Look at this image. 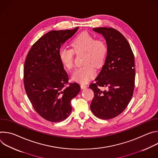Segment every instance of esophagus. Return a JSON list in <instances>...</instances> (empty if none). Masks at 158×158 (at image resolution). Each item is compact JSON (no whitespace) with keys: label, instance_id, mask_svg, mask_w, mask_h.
Returning <instances> with one entry per match:
<instances>
[{"label":"esophagus","instance_id":"34e87169","mask_svg":"<svg viewBox=\"0 0 158 158\" xmlns=\"http://www.w3.org/2000/svg\"><path fill=\"white\" fill-rule=\"evenodd\" d=\"M87 86L86 85H85V84H81V89H82L87 88Z\"/></svg>","mask_w":158,"mask_h":158}]
</instances>
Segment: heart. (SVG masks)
Masks as SVG:
<instances>
[{
	"label": "heart",
	"mask_w": 158,
	"mask_h": 158,
	"mask_svg": "<svg viewBox=\"0 0 158 158\" xmlns=\"http://www.w3.org/2000/svg\"><path fill=\"white\" fill-rule=\"evenodd\" d=\"M71 46L72 49L62 47L59 51V57L66 69L71 70L74 67V53L84 52L82 67L76 69L72 74L73 81L82 84H87L96 76L94 66L99 67L104 61L107 47L106 42L96 39L87 32L78 34L73 39Z\"/></svg>",
	"instance_id": "b5f03b06"
}]
</instances>
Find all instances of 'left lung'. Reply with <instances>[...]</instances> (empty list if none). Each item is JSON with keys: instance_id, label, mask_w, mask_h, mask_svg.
<instances>
[{"instance_id": "1", "label": "left lung", "mask_w": 158, "mask_h": 158, "mask_svg": "<svg viewBox=\"0 0 158 158\" xmlns=\"http://www.w3.org/2000/svg\"><path fill=\"white\" fill-rule=\"evenodd\" d=\"M93 31L105 38L107 52L96 83L89 85L94 93L90 107L98 118L110 119L123 112L132 97L134 56L127 39L118 31L111 27L93 28Z\"/></svg>"}]
</instances>
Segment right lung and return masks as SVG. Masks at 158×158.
<instances>
[{"instance_id": "add662e5", "label": "right lung", "mask_w": 158, "mask_h": 158, "mask_svg": "<svg viewBox=\"0 0 158 158\" xmlns=\"http://www.w3.org/2000/svg\"><path fill=\"white\" fill-rule=\"evenodd\" d=\"M78 29L49 32L33 45L26 59V92L35 111L51 122H60L69 117L72 111L71 101L81 91L76 82L65 86L69 78L59 57L60 47Z\"/></svg>"}]
</instances>
